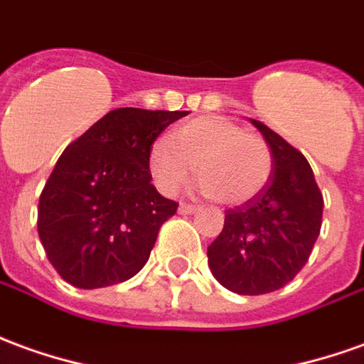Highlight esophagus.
<instances>
[{"instance_id":"esophagus-1","label":"esophagus","mask_w":364,"mask_h":364,"mask_svg":"<svg viewBox=\"0 0 364 364\" xmlns=\"http://www.w3.org/2000/svg\"><path fill=\"white\" fill-rule=\"evenodd\" d=\"M195 210H199V207L189 205V203H181V205H179V215H193Z\"/></svg>"}]
</instances>
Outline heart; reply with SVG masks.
Returning a JSON list of instances; mask_svg holds the SVG:
<instances>
[{
	"label": "heart",
	"mask_w": 364,
	"mask_h": 364,
	"mask_svg": "<svg viewBox=\"0 0 364 364\" xmlns=\"http://www.w3.org/2000/svg\"><path fill=\"white\" fill-rule=\"evenodd\" d=\"M197 165L199 191L218 203L238 207L268 185L274 159L268 144L223 116H200L157 139L149 149V173L159 189L173 195Z\"/></svg>",
	"instance_id": "b5f03b06"
}]
</instances>
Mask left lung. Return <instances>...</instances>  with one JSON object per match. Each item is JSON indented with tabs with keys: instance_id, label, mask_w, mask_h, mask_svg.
Here are the masks:
<instances>
[{
	"instance_id": "8db88e82",
	"label": "left lung",
	"mask_w": 364,
	"mask_h": 364,
	"mask_svg": "<svg viewBox=\"0 0 364 364\" xmlns=\"http://www.w3.org/2000/svg\"><path fill=\"white\" fill-rule=\"evenodd\" d=\"M250 122L270 146V181L258 197L225 210L223 232L207 250L218 284L240 296L270 294L296 278L323 217V195L306 157L266 124Z\"/></svg>"
}]
</instances>
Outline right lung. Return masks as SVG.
<instances>
[{"label":"right lung","instance_id":"add662e5","mask_svg":"<svg viewBox=\"0 0 364 364\" xmlns=\"http://www.w3.org/2000/svg\"><path fill=\"white\" fill-rule=\"evenodd\" d=\"M187 112L116 108L75 139L39 199L47 258L76 288H108L146 266L157 232L177 210L151 185L149 149Z\"/></svg>","mask_w":364,"mask_h":364}]
</instances>
